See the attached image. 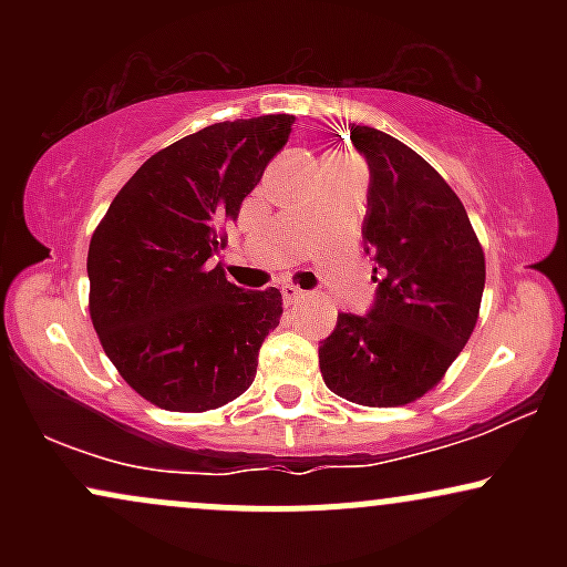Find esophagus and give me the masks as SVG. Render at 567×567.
<instances>
[{
  "label": "esophagus",
  "mask_w": 567,
  "mask_h": 567,
  "mask_svg": "<svg viewBox=\"0 0 567 567\" xmlns=\"http://www.w3.org/2000/svg\"><path fill=\"white\" fill-rule=\"evenodd\" d=\"M282 298L285 303H301L306 292L301 288H296V285H282Z\"/></svg>",
  "instance_id": "34e87169"
}]
</instances>
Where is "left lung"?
Returning a JSON list of instances; mask_svg holds the SVG:
<instances>
[{"instance_id": "obj_1", "label": "left lung", "mask_w": 567, "mask_h": 567, "mask_svg": "<svg viewBox=\"0 0 567 567\" xmlns=\"http://www.w3.org/2000/svg\"><path fill=\"white\" fill-rule=\"evenodd\" d=\"M349 133L370 171L362 237L379 288L368 315H338L320 370L343 400L396 408L437 386L470 341L485 256L461 199L424 157L375 127Z\"/></svg>"}]
</instances>
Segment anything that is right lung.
Wrapping results in <instances>:
<instances>
[{"mask_svg":"<svg viewBox=\"0 0 567 567\" xmlns=\"http://www.w3.org/2000/svg\"><path fill=\"white\" fill-rule=\"evenodd\" d=\"M296 116L218 122L148 157L90 239V317L103 351L143 400L202 413L256 379L282 292L243 290L210 258Z\"/></svg>","mask_w":567,"mask_h":567,"instance_id":"right-lung-1","label":"right lung"}]
</instances>
